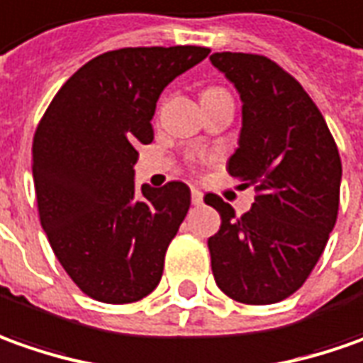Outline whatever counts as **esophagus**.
<instances>
[{
	"label": "esophagus",
	"instance_id": "obj_1",
	"mask_svg": "<svg viewBox=\"0 0 363 363\" xmlns=\"http://www.w3.org/2000/svg\"><path fill=\"white\" fill-rule=\"evenodd\" d=\"M191 199H193V205H203V193H201L199 189H193V191H191Z\"/></svg>",
	"mask_w": 363,
	"mask_h": 363
}]
</instances>
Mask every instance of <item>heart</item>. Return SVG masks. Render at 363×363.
<instances>
[{
	"label": "heart",
	"instance_id": "1",
	"mask_svg": "<svg viewBox=\"0 0 363 363\" xmlns=\"http://www.w3.org/2000/svg\"><path fill=\"white\" fill-rule=\"evenodd\" d=\"M220 92H225V90H220V88H206L203 96H213V94H220Z\"/></svg>",
	"mask_w": 363,
	"mask_h": 363
}]
</instances>
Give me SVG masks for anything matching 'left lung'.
I'll return each instance as SVG.
<instances>
[{"mask_svg": "<svg viewBox=\"0 0 363 363\" xmlns=\"http://www.w3.org/2000/svg\"><path fill=\"white\" fill-rule=\"evenodd\" d=\"M211 62L243 102L239 148L227 170L257 193L241 217L217 194L205 196L220 215L208 239L213 275L239 303H277L306 283L330 239L340 208V152L313 100L273 60L217 52Z\"/></svg>", "mask_w": 363, "mask_h": 363, "instance_id": "8db88e82", "label": "left lung"}]
</instances>
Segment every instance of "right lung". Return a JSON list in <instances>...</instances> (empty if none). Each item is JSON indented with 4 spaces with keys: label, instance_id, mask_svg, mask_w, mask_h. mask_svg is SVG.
<instances>
[{
    "label": "right lung",
    "instance_id": "obj_1",
    "mask_svg": "<svg viewBox=\"0 0 363 363\" xmlns=\"http://www.w3.org/2000/svg\"><path fill=\"white\" fill-rule=\"evenodd\" d=\"M208 48H122L84 64L54 96L32 146L40 223L57 261L88 297L132 303L155 291L191 189L134 191L136 146L152 143L160 92Z\"/></svg>",
    "mask_w": 363,
    "mask_h": 363
}]
</instances>
